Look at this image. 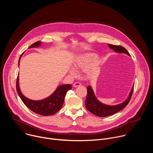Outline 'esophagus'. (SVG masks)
Wrapping results in <instances>:
<instances>
[{
	"instance_id": "esophagus-1",
	"label": "esophagus",
	"mask_w": 153,
	"mask_h": 153,
	"mask_svg": "<svg viewBox=\"0 0 153 153\" xmlns=\"http://www.w3.org/2000/svg\"><path fill=\"white\" fill-rule=\"evenodd\" d=\"M80 85H81V83H79V82H75L73 84V86L74 87H78V86H80Z\"/></svg>"
}]
</instances>
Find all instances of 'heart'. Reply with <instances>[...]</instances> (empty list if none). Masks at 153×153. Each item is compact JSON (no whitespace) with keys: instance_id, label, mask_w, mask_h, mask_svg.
<instances>
[{"instance_id":"1","label":"heart","mask_w":153,"mask_h":153,"mask_svg":"<svg viewBox=\"0 0 153 153\" xmlns=\"http://www.w3.org/2000/svg\"><path fill=\"white\" fill-rule=\"evenodd\" d=\"M98 56L94 53H83L76 56L72 62L73 68L69 69V73L72 76L77 75L76 71H85L89 75L93 74V70L90 67L98 60Z\"/></svg>"}]
</instances>
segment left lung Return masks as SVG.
Segmentation results:
<instances>
[{"mask_svg":"<svg viewBox=\"0 0 153 153\" xmlns=\"http://www.w3.org/2000/svg\"><path fill=\"white\" fill-rule=\"evenodd\" d=\"M108 47L110 49L113 50L116 53H124L130 56L128 51L122 46L108 44ZM133 88L134 85L129 92L128 97L124 102L116 105H108L102 103L97 99L92 87L89 85L87 87V96L85 100V106L87 110L97 116L107 117L109 116H112L123 110L128 105L131 97Z\"/></svg>","mask_w":153,"mask_h":153,"instance_id":"8db88e82","label":"left lung"}]
</instances>
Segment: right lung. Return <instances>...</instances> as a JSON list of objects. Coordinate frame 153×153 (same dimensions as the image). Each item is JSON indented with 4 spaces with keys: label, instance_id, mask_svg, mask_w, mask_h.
I'll return each mask as SVG.
<instances>
[{
    "label": "right lung",
    "instance_id": "add662e5",
    "mask_svg": "<svg viewBox=\"0 0 153 153\" xmlns=\"http://www.w3.org/2000/svg\"><path fill=\"white\" fill-rule=\"evenodd\" d=\"M41 42L38 41L32 44L28 48L39 47ZM23 54L20 56L18 65L19 67V62ZM19 75L16 82V90L18 95L24 103L32 111L41 116H51L56 113L62 108L65 96L68 90L72 88V86L70 84H65L59 86L54 93L49 97L39 100H33L26 97L22 93L19 82Z\"/></svg>",
    "mask_w": 153,
    "mask_h": 153
}]
</instances>
